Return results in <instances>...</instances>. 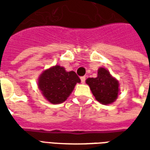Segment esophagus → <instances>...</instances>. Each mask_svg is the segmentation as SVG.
Segmentation results:
<instances>
[{"label":"esophagus","mask_w":150,"mask_h":150,"mask_svg":"<svg viewBox=\"0 0 150 150\" xmlns=\"http://www.w3.org/2000/svg\"><path fill=\"white\" fill-rule=\"evenodd\" d=\"M81 83H85V80H86V77L85 76H83V77H81Z\"/></svg>","instance_id":"obj_1"}]
</instances>
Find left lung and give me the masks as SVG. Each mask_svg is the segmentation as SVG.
I'll return each instance as SVG.
<instances>
[{"label":"left lung","mask_w":150,"mask_h":150,"mask_svg":"<svg viewBox=\"0 0 150 150\" xmlns=\"http://www.w3.org/2000/svg\"><path fill=\"white\" fill-rule=\"evenodd\" d=\"M86 83L90 87L96 100L107 105L115 102L119 93V82L104 67L98 69L97 77L88 78Z\"/></svg>","instance_id":"obj_1"}]
</instances>
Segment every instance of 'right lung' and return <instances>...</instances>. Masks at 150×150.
Returning <instances> with one entry per match:
<instances>
[{
	"mask_svg": "<svg viewBox=\"0 0 150 150\" xmlns=\"http://www.w3.org/2000/svg\"><path fill=\"white\" fill-rule=\"evenodd\" d=\"M80 79L75 71H67L63 67L53 66L39 75L38 87L46 100L62 104L70 96Z\"/></svg>",
	"mask_w": 150,
	"mask_h": 150,
	"instance_id": "obj_1",
	"label": "right lung"
}]
</instances>
